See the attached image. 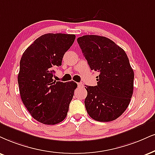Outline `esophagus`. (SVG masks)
Returning <instances> with one entry per match:
<instances>
[{"instance_id":"esophagus-1","label":"esophagus","mask_w":155,"mask_h":155,"mask_svg":"<svg viewBox=\"0 0 155 155\" xmlns=\"http://www.w3.org/2000/svg\"><path fill=\"white\" fill-rule=\"evenodd\" d=\"M78 87H83V85L82 83H78Z\"/></svg>"}]
</instances>
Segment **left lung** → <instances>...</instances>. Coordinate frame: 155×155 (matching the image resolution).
I'll return each instance as SVG.
<instances>
[{"label": "left lung", "instance_id": "obj_1", "mask_svg": "<svg viewBox=\"0 0 155 155\" xmlns=\"http://www.w3.org/2000/svg\"><path fill=\"white\" fill-rule=\"evenodd\" d=\"M77 41L90 68L99 72L97 85L85 87L87 114L95 121H114L125 111L133 94L134 74L129 58L108 38L85 35Z\"/></svg>", "mask_w": 155, "mask_h": 155}]
</instances>
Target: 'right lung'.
Here are the masks:
<instances>
[{"instance_id": "obj_1", "label": "right lung", "mask_w": 155, "mask_h": 155, "mask_svg": "<svg viewBox=\"0 0 155 155\" xmlns=\"http://www.w3.org/2000/svg\"><path fill=\"white\" fill-rule=\"evenodd\" d=\"M75 39L74 34H46L25 50L20 61L18 83L23 104L40 123L54 125L68 114L78 86L73 81H54V69L62 65L64 53Z\"/></svg>"}]
</instances>
